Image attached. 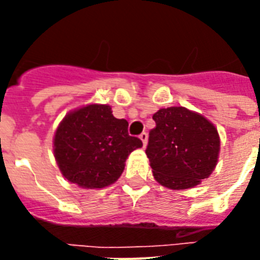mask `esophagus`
I'll use <instances>...</instances> for the list:
<instances>
[{"mask_svg":"<svg viewBox=\"0 0 260 260\" xmlns=\"http://www.w3.org/2000/svg\"><path fill=\"white\" fill-rule=\"evenodd\" d=\"M139 138H141V141L143 142V146L146 147L147 146V141H148V134H147L146 132H143L141 135H139Z\"/></svg>","mask_w":260,"mask_h":260,"instance_id":"esophagus-1","label":"esophagus"}]
</instances>
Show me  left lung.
Returning <instances> with one entry per match:
<instances>
[{"mask_svg":"<svg viewBox=\"0 0 260 260\" xmlns=\"http://www.w3.org/2000/svg\"><path fill=\"white\" fill-rule=\"evenodd\" d=\"M147 157L155 180L172 190H185L208 178L217 164L220 138L207 118L183 107L157 110Z\"/></svg>","mask_w":260,"mask_h":260,"instance_id":"8db88e82","label":"left lung"}]
</instances>
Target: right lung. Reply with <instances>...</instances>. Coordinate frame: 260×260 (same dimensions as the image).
Segmentation results:
<instances>
[{"label":"right lung","mask_w":260,"mask_h":260,"mask_svg":"<svg viewBox=\"0 0 260 260\" xmlns=\"http://www.w3.org/2000/svg\"><path fill=\"white\" fill-rule=\"evenodd\" d=\"M128 122L109 105L89 104L65 116L54 134V157L66 180L84 189L112 185L125 169L127 156L143 146L130 137Z\"/></svg>","instance_id":"add662e5"}]
</instances>
